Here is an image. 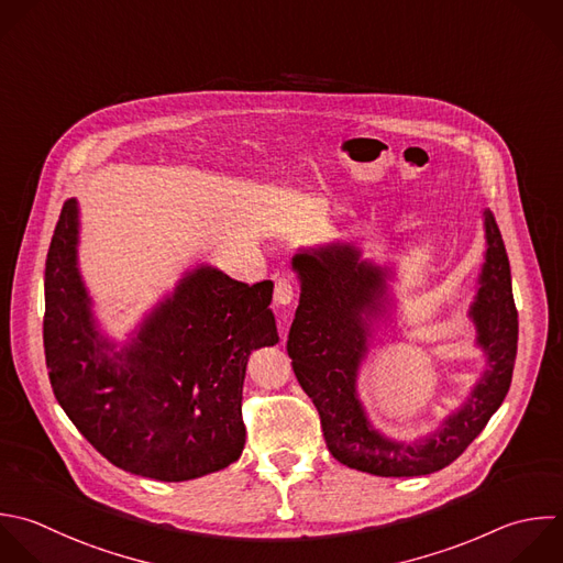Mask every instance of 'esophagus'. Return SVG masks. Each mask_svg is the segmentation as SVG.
I'll list each match as a JSON object with an SVG mask.
<instances>
[{
	"instance_id": "obj_1",
	"label": "esophagus",
	"mask_w": 563,
	"mask_h": 563,
	"mask_svg": "<svg viewBox=\"0 0 563 563\" xmlns=\"http://www.w3.org/2000/svg\"><path fill=\"white\" fill-rule=\"evenodd\" d=\"M273 299L277 306H290V301L295 299V286L288 277H279L275 282V292H273Z\"/></svg>"
}]
</instances>
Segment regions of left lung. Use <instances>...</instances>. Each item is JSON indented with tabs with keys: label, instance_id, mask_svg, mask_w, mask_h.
Here are the masks:
<instances>
[{
	"label": "left lung",
	"instance_id": "obj_1",
	"mask_svg": "<svg viewBox=\"0 0 563 563\" xmlns=\"http://www.w3.org/2000/svg\"><path fill=\"white\" fill-rule=\"evenodd\" d=\"M482 218L486 251L468 319L486 365L464 402L416 440L380 433L356 389L374 323L391 317V271L363 260L361 249L347 242L301 249L292 257L301 295L286 347L299 385L319 411L325 444L341 464L380 477L429 475L451 464L499 409L517 354V310L499 229L490 211Z\"/></svg>",
	"mask_w": 563,
	"mask_h": 563
}]
</instances>
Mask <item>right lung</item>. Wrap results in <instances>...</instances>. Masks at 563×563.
<instances>
[{
	"instance_id": "1",
	"label": "right lung",
	"mask_w": 563,
	"mask_h": 563,
	"mask_svg": "<svg viewBox=\"0 0 563 563\" xmlns=\"http://www.w3.org/2000/svg\"><path fill=\"white\" fill-rule=\"evenodd\" d=\"M273 282L187 271L125 343L99 325L79 271V202L64 205L46 260L44 347L53 391L112 464L185 482L242 455V387L253 350L279 341Z\"/></svg>"
}]
</instances>
